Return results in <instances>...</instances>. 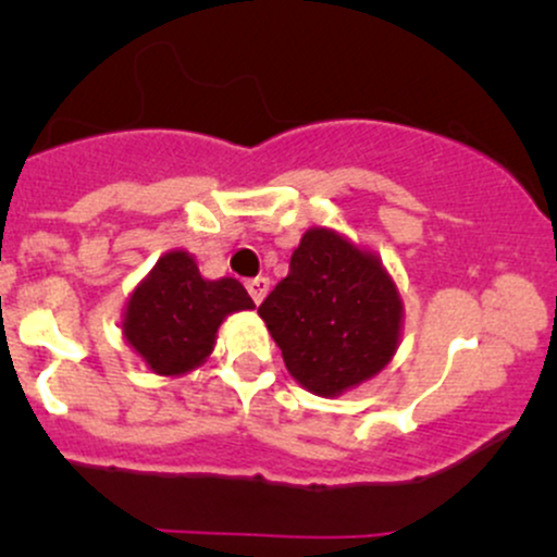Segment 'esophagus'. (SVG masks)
I'll return each mask as SVG.
<instances>
[{
    "label": "esophagus",
    "mask_w": 557,
    "mask_h": 557,
    "mask_svg": "<svg viewBox=\"0 0 557 557\" xmlns=\"http://www.w3.org/2000/svg\"><path fill=\"white\" fill-rule=\"evenodd\" d=\"M246 287H248V293H251V298L257 300V304H261V300L267 298V293H270V277L248 280Z\"/></svg>",
    "instance_id": "1"
}]
</instances>
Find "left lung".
<instances>
[{
    "mask_svg": "<svg viewBox=\"0 0 557 557\" xmlns=\"http://www.w3.org/2000/svg\"><path fill=\"white\" fill-rule=\"evenodd\" d=\"M259 317L293 380L322 398L380 374L403 335V298L382 259L322 225L306 230Z\"/></svg>",
    "mask_w": 557,
    "mask_h": 557,
    "instance_id": "left-lung-1",
    "label": "left lung"
}]
</instances>
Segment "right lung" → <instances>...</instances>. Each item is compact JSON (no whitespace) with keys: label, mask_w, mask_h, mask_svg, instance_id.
Listing matches in <instances>:
<instances>
[{"label":"right lung","mask_w":557,"mask_h":557,"mask_svg":"<svg viewBox=\"0 0 557 557\" xmlns=\"http://www.w3.org/2000/svg\"><path fill=\"white\" fill-rule=\"evenodd\" d=\"M253 300L235 277L207 280L196 257L175 248L133 287L123 309V337L159 376H183L212 356L216 330Z\"/></svg>","instance_id":"right-lung-1"}]
</instances>
